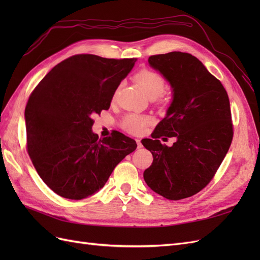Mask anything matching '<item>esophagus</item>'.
<instances>
[{
    "mask_svg": "<svg viewBox=\"0 0 260 260\" xmlns=\"http://www.w3.org/2000/svg\"><path fill=\"white\" fill-rule=\"evenodd\" d=\"M137 144H138V148H141L142 147V143H141V140L140 139H137Z\"/></svg>",
    "mask_w": 260,
    "mask_h": 260,
    "instance_id": "1",
    "label": "esophagus"
}]
</instances>
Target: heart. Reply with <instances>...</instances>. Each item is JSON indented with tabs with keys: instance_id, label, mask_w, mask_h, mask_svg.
Segmentation results:
<instances>
[{
	"instance_id": "heart-1",
	"label": "heart",
	"mask_w": 260,
	"mask_h": 260,
	"mask_svg": "<svg viewBox=\"0 0 260 260\" xmlns=\"http://www.w3.org/2000/svg\"><path fill=\"white\" fill-rule=\"evenodd\" d=\"M136 81L140 84L142 90L151 99H160L161 94L166 88V81L164 77L151 69L140 70L135 76ZM151 122L148 116L139 114H128L123 117L120 122V127L131 135H140Z\"/></svg>"
}]
</instances>
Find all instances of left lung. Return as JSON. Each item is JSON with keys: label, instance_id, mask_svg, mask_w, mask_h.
I'll return each instance as SVG.
<instances>
[{"label": "left lung", "instance_id": "1", "mask_svg": "<svg viewBox=\"0 0 260 260\" xmlns=\"http://www.w3.org/2000/svg\"><path fill=\"white\" fill-rule=\"evenodd\" d=\"M148 62L169 81L174 100L153 139L142 140L153 155L143 177L154 192L179 201L202 191L229 151L230 101L222 83L191 54L152 55ZM161 136H176L177 142L169 148L156 140Z\"/></svg>", "mask_w": 260, "mask_h": 260}]
</instances>
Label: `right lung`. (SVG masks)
Wrapping results in <instances>:
<instances>
[{
    "label": "right lung",
    "mask_w": 260,
    "mask_h": 260,
    "mask_svg": "<svg viewBox=\"0 0 260 260\" xmlns=\"http://www.w3.org/2000/svg\"><path fill=\"white\" fill-rule=\"evenodd\" d=\"M135 58L78 54L55 66L30 94L25 109L27 151L53 192L82 200L104 186L115 167L137 148L120 132L99 139L93 116L111 106Z\"/></svg>",
    "instance_id": "add662e5"
}]
</instances>
